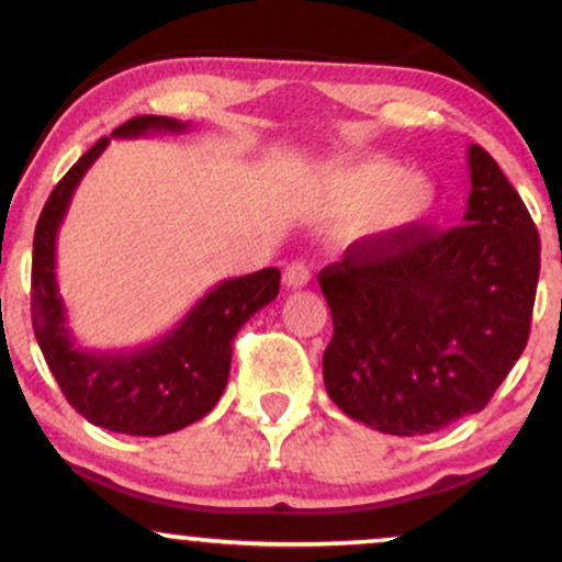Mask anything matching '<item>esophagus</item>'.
<instances>
[{
  "label": "esophagus",
  "mask_w": 562,
  "mask_h": 562,
  "mask_svg": "<svg viewBox=\"0 0 562 562\" xmlns=\"http://www.w3.org/2000/svg\"><path fill=\"white\" fill-rule=\"evenodd\" d=\"M308 280H312V272H308V267L303 261H293L290 267L285 269V274H282V282H285L288 290H299V288H306Z\"/></svg>",
  "instance_id": "esophagus-1"
}]
</instances>
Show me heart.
I'll list each match as a JSON object with an SVG mask.
<instances>
[{
	"label": "heart",
	"instance_id": "1",
	"mask_svg": "<svg viewBox=\"0 0 562 562\" xmlns=\"http://www.w3.org/2000/svg\"><path fill=\"white\" fill-rule=\"evenodd\" d=\"M327 192L338 214H362L359 232L378 240L417 229L436 205V187L428 177L385 158L335 166L327 171Z\"/></svg>",
	"mask_w": 562,
	"mask_h": 562
}]
</instances>
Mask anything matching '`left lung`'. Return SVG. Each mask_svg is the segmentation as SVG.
<instances>
[{
	"mask_svg": "<svg viewBox=\"0 0 562 562\" xmlns=\"http://www.w3.org/2000/svg\"><path fill=\"white\" fill-rule=\"evenodd\" d=\"M460 227L362 237L319 272L333 314L325 389L351 420L425 436L475 415L524 353L539 232L479 145Z\"/></svg>",
	"mask_w": 562,
	"mask_h": 562,
	"instance_id": "8db88e82",
	"label": "left lung"
}]
</instances>
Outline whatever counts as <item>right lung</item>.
I'll return each mask as SVG.
<instances>
[{
	"instance_id": "add662e5",
	"label": "right lung",
	"mask_w": 562,
	"mask_h": 562,
	"mask_svg": "<svg viewBox=\"0 0 562 562\" xmlns=\"http://www.w3.org/2000/svg\"><path fill=\"white\" fill-rule=\"evenodd\" d=\"M190 124L166 115H137L111 137L182 134ZM111 137L70 166L44 203L34 232L31 263V317L49 370L66 398L92 425L128 436H166L182 430L214 409L227 389L232 338L280 293V269L218 282L164 338L126 351H89L76 344L66 303L55 277L57 229L89 166L102 156Z\"/></svg>"
}]
</instances>
